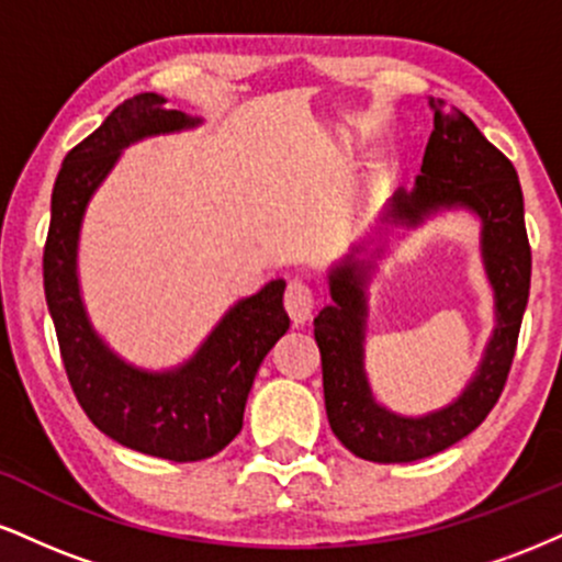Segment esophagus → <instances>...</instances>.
<instances>
[{"instance_id":"obj_1","label":"esophagus","mask_w":562,"mask_h":562,"mask_svg":"<svg viewBox=\"0 0 562 562\" xmlns=\"http://www.w3.org/2000/svg\"><path fill=\"white\" fill-rule=\"evenodd\" d=\"M314 306H317V295H314L312 285H306L303 280H290L285 290V308L293 325H303L312 317Z\"/></svg>"}]
</instances>
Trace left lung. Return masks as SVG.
Masks as SVG:
<instances>
[{
	"mask_svg": "<svg viewBox=\"0 0 562 562\" xmlns=\"http://www.w3.org/2000/svg\"><path fill=\"white\" fill-rule=\"evenodd\" d=\"M434 132L415 190L393 195V222L417 224L441 205H465L483 222V259L496 293V330L479 375L447 409L428 417L391 415L372 402L362 367L364 263L348 259L330 274L333 306L314 319L322 357L325 409L333 434L370 462H412L449 449L473 434L505 391L531 288V245L524 192L509 158L479 126L443 100H430Z\"/></svg>",
	"mask_w": 562,
	"mask_h": 562,
	"instance_id": "1",
	"label": "left lung"
}]
</instances>
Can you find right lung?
Segmentation results:
<instances>
[{
  "instance_id": "right-lung-1",
  "label": "right lung",
  "mask_w": 562,
  "mask_h": 562,
  "mask_svg": "<svg viewBox=\"0 0 562 562\" xmlns=\"http://www.w3.org/2000/svg\"><path fill=\"white\" fill-rule=\"evenodd\" d=\"M164 97L121 102L63 160L44 243V295L57 346L81 409L105 436L142 454L173 462L209 460L240 434L250 385L263 357L290 327L285 280H272L237 303L182 370L150 375L115 359L83 314L76 282V243L83 209L128 142L192 126Z\"/></svg>"
}]
</instances>
